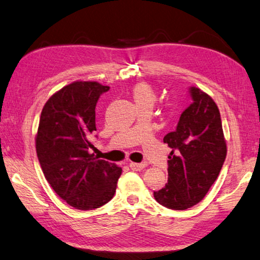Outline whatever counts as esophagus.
I'll return each mask as SVG.
<instances>
[{"instance_id": "1", "label": "esophagus", "mask_w": 260, "mask_h": 260, "mask_svg": "<svg viewBox=\"0 0 260 260\" xmlns=\"http://www.w3.org/2000/svg\"><path fill=\"white\" fill-rule=\"evenodd\" d=\"M129 167L132 171L134 172H140L142 171V169L145 168V164H138V162H131L129 164Z\"/></svg>"}]
</instances>
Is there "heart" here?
<instances>
[{
    "mask_svg": "<svg viewBox=\"0 0 260 260\" xmlns=\"http://www.w3.org/2000/svg\"><path fill=\"white\" fill-rule=\"evenodd\" d=\"M132 95H133L138 108L144 106L152 108L155 100H157V94H155L154 89L146 83L136 84L133 89H132Z\"/></svg>",
    "mask_w": 260,
    "mask_h": 260,
    "instance_id": "b5f03b06",
    "label": "heart"
}]
</instances>
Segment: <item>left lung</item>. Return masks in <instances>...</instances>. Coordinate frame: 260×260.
<instances>
[{
  "mask_svg": "<svg viewBox=\"0 0 260 260\" xmlns=\"http://www.w3.org/2000/svg\"><path fill=\"white\" fill-rule=\"evenodd\" d=\"M193 102L182 112L175 132L164 138L172 148L168 182L153 192L160 205L185 210L204 199L219 175L228 148L218 107L208 94L191 87Z\"/></svg>",
  "mask_w": 260,
  "mask_h": 260,
  "instance_id": "obj_1",
  "label": "left lung"
}]
</instances>
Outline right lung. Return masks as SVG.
I'll use <instances>...</instances> for the list:
<instances>
[{"label": "right lung", "mask_w": 260, "mask_h": 260, "mask_svg": "<svg viewBox=\"0 0 260 260\" xmlns=\"http://www.w3.org/2000/svg\"><path fill=\"white\" fill-rule=\"evenodd\" d=\"M109 88L94 81L66 85L46 101L40 118L35 144L42 171L56 194L79 210L110 201L121 175L117 165L89 153L96 102Z\"/></svg>", "instance_id": "right-lung-1"}]
</instances>
